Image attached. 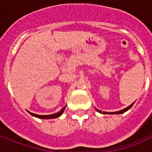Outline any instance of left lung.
Instances as JSON below:
<instances>
[{"mask_svg":"<svg viewBox=\"0 0 152 152\" xmlns=\"http://www.w3.org/2000/svg\"><path fill=\"white\" fill-rule=\"evenodd\" d=\"M134 103H132V104H130V105L129 106V107H127L126 108H124V109H122V110H121V111H118V112H103V114H112V115H115V114H122V113H124L125 112H127L128 110H129V109L132 107V106L134 105ZM95 110L97 111L98 112H99V113H102V111H100V110H99V109H97L95 107Z\"/></svg>","mask_w":152,"mask_h":152,"instance_id":"1","label":"left lung"}]
</instances>
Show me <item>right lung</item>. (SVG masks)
<instances>
[{
  "mask_svg": "<svg viewBox=\"0 0 152 152\" xmlns=\"http://www.w3.org/2000/svg\"><path fill=\"white\" fill-rule=\"evenodd\" d=\"M66 108V106L63 107L60 112H57V113H54V114H51V115H37V114H34V113H31V112H28L30 114L32 115V116H35V117H37V118H40V119H55V118H58L61 115L63 114V112H64V110Z\"/></svg>",
  "mask_w": 152,
  "mask_h": 152,
  "instance_id": "1",
  "label": "right lung"
}]
</instances>
